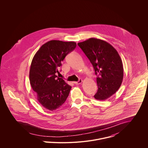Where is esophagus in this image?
<instances>
[{"label": "esophagus", "instance_id": "1", "mask_svg": "<svg viewBox=\"0 0 148 148\" xmlns=\"http://www.w3.org/2000/svg\"><path fill=\"white\" fill-rule=\"evenodd\" d=\"M82 82H83L82 79H79V80L78 82H74V84L76 85L80 84H81V83H82Z\"/></svg>", "mask_w": 148, "mask_h": 148}]
</instances>
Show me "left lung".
Returning a JSON list of instances; mask_svg holds the SVG:
<instances>
[{"label": "left lung", "instance_id": "1", "mask_svg": "<svg viewBox=\"0 0 148 148\" xmlns=\"http://www.w3.org/2000/svg\"><path fill=\"white\" fill-rule=\"evenodd\" d=\"M77 45L92 64L98 89L94 97L105 100L120 87L124 76L121 58L116 49L106 41L90 38Z\"/></svg>", "mask_w": 148, "mask_h": 148}]
</instances>
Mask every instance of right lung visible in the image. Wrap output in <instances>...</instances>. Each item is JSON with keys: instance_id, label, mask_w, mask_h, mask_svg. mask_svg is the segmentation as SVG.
Instances as JSON below:
<instances>
[{"instance_id": "right-lung-1", "label": "right lung", "mask_w": 148, "mask_h": 148, "mask_svg": "<svg viewBox=\"0 0 148 148\" xmlns=\"http://www.w3.org/2000/svg\"><path fill=\"white\" fill-rule=\"evenodd\" d=\"M76 47L74 42L51 40L35 53L31 64L29 82L38 100L51 111L60 108L66 101L71 86L55 75L65 56Z\"/></svg>"}]
</instances>
